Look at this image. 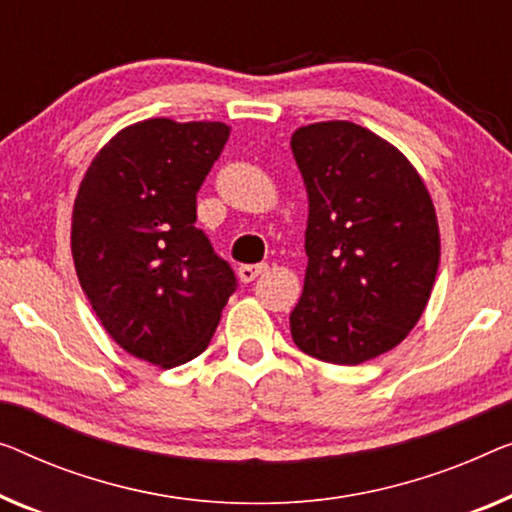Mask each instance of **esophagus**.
I'll return each mask as SVG.
<instances>
[{"mask_svg": "<svg viewBox=\"0 0 512 512\" xmlns=\"http://www.w3.org/2000/svg\"><path fill=\"white\" fill-rule=\"evenodd\" d=\"M266 271V264H243L239 266V278L241 282H253L259 273Z\"/></svg>", "mask_w": 512, "mask_h": 512, "instance_id": "34e87169", "label": "esophagus"}]
</instances>
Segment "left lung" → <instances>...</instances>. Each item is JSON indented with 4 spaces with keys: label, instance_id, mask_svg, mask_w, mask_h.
<instances>
[{
    "label": "left lung",
    "instance_id": "obj_1",
    "mask_svg": "<svg viewBox=\"0 0 512 512\" xmlns=\"http://www.w3.org/2000/svg\"><path fill=\"white\" fill-rule=\"evenodd\" d=\"M308 190V269L289 315L294 345L358 365L398 347L421 319L439 269L434 204L414 165L352 121L292 135Z\"/></svg>",
    "mask_w": 512,
    "mask_h": 512
}]
</instances>
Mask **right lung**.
I'll use <instances>...</instances> for the list:
<instances>
[{
  "mask_svg": "<svg viewBox=\"0 0 512 512\" xmlns=\"http://www.w3.org/2000/svg\"><path fill=\"white\" fill-rule=\"evenodd\" d=\"M220 121L147 119L91 160L73 207L82 292L121 349L174 368L209 347L236 289L197 220V190L223 154Z\"/></svg>",
  "mask_w": 512,
  "mask_h": 512,
  "instance_id": "1",
  "label": "right lung"
}]
</instances>
